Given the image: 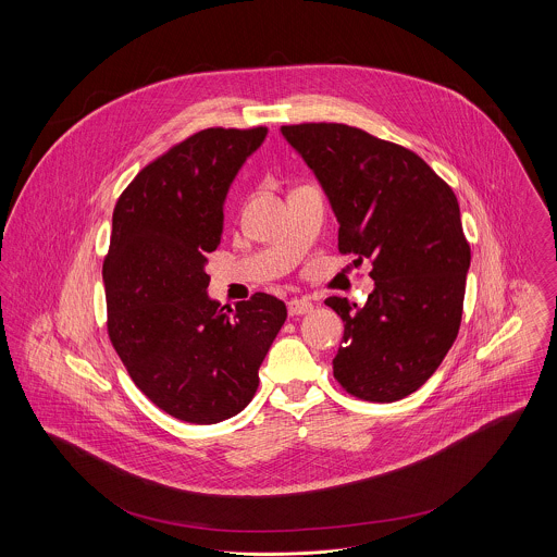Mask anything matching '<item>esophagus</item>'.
Instances as JSON below:
<instances>
[{
	"label": "esophagus",
	"instance_id": "esophagus-1",
	"mask_svg": "<svg viewBox=\"0 0 557 557\" xmlns=\"http://www.w3.org/2000/svg\"><path fill=\"white\" fill-rule=\"evenodd\" d=\"M287 311L292 318H298V315H307L313 311V302L309 298H292L287 302Z\"/></svg>",
	"mask_w": 557,
	"mask_h": 557
}]
</instances>
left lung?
<instances>
[{
    "label": "left lung",
    "mask_w": 557,
    "mask_h": 557,
    "mask_svg": "<svg viewBox=\"0 0 557 557\" xmlns=\"http://www.w3.org/2000/svg\"><path fill=\"white\" fill-rule=\"evenodd\" d=\"M311 166L338 221V250L373 261L364 307L332 296L343 323L332 360L354 397L416 393L453 347L463 313L470 244L453 188L411 150L347 124L281 126Z\"/></svg>",
    "instance_id": "8db88e82"
}]
</instances>
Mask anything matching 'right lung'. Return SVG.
Here are the masks:
<instances>
[{
	"instance_id": "right-lung-1",
	"label": "right lung",
	"mask_w": 557,
	"mask_h": 557,
	"mask_svg": "<svg viewBox=\"0 0 557 557\" xmlns=\"http://www.w3.org/2000/svg\"><path fill=\"white\" fill-rule=\"evenodd\" d=\"M265 135L195 133L144 166L113 210L102 263L109 338L135 386L190 424H216L250 403L287 319L270 294L234 311L208 296L206 255L221 244L225 197Z\"/></svg>"
}]
</instances>
